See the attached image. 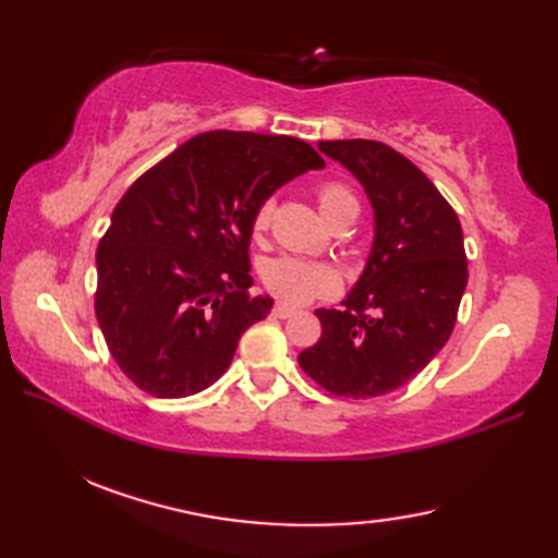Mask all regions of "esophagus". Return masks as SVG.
Instances as JSON below:
<instances>
[{
    "label": "esophagus",
    "instance_id": "obj_1",
    "mask_svg": "<svg viewBox=\"0 0 558 558\" xmlns=\"http://www.w3.org/2000/svg\"><path fill=\"white\" fill-rule=\"evenodd\" d=\"M272 316H276V318H290L292 314H294V306H288V304H276V306H272V312H270Z\"/></svg>",
    "mask_w": 558,
    "mask_h": 558
}]
</instances>
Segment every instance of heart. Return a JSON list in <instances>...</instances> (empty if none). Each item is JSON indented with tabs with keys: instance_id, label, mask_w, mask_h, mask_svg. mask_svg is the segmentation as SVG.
I'll return each instance as SVG.
<instances>
[{
	"instance_id": "b5f03b06",
	"label": "heart",
	"mask_w": 558,
	"mask_h": 558,
	"mask_svg": "<svg viewBox=\"0 0 558 558\" xmlns=\"http://www.w3.org/2000/svg\"><path fill=\"white\" fill-rule=\"evenodd\" d=\"M316 204L322 216L333 222L342 213L350 208H357L352 192L340 182H324L316 186ZM272 201L266 198L264 204H258L252 230L254 234H260L270 222ZM260 280H264L266 290L288 304H306L316 298H328L340 286L338 272L326 264H314V260L298 258V256H276L266 260L260 266Z\"/></svg>"
}]
</instances>
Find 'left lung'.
I'll list each match as a JSON object with an SVG mask.
<instances>
[{
    "label": "left lung",
    "mask_w": 558,
    "mask_h": 558,
    "mask_svg": "<svg viewBox=\"0 0 558 558\" xmlns=\"http://www.w3.org/2000/svg\"><path fill=\"white\" fill-rule=\"evenodd\" d=\"M357 177L374 208V244L345 310H318L322 338L300 366L328 393L376 398L408 384L453 333L468 286L462 228L417 165L381 141H318Z\"/></svg>",
    "instance_id": "left-lung-1"
}]
</instances>
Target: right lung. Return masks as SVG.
<instances>
[{"mask_svg": "<svg viewBox=\"0 0 558 558\" xmlns=\"http://www.w3.org/2000/svg\"><path fill=\"white\" fill-rule=\"evenodd\" d=\"M324 165L294 136L206 132L126 189L98 244L96 316L129 381L153 398L218 381L272 306L248 294L254 213Z\"/></svg>", "mask_w": 558, "mask_h": 558, "instance_id": "obj_1", "label": "right lung"}]
</instances>
